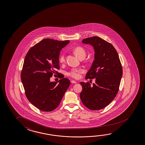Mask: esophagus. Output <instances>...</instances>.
Masks as SVG:
<instances>
[{
  "label": "esophagus",
  "instance_id": "1",
  "mask_svg": "<svg viewBox=\"0 0 145 145\" xmlns=\"http://www.w3.org/2000/svg\"><path fill=\"white\" fill-rule=\"evenodd\" d=\"M71 83H74V84H76V83H77V82H76V81L75 80H71Z\"/></svg>",
  "mask_w": 145,
  "mask_h": 145
}]
</instances>
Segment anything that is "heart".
Returning <instances> with one entry per match:
<instances>
[{
  "mask_svg": "<svg viewBox=\"0 0 145 145\" xmlns=\"http://www.w3.org/2000/svg\"><path fill=\"white\" fill-rule=\"evenodd\" d=\"M73 52L77 57L79 59H84L86 55V50L83 47L79 46L74 48ZM59 61L61 64H64L66 62V57L64 52H62L59 55ZM85 72V70L82 68H72L67 72V75L74 79H79L80 77L82 74Z\"/></svg>",
  "mask_w": 145,
  "mask_h": 145,
  "instance_id": "heart-1",
  "label": "heart"
}]
</instances>
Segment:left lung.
Here are the masks:
<instances>
[{
    "instance_id": "left-lung-1",
    "label": "left lung",
    "mask_w": 145,
    "mask_h": 145,
    "mask_svg": "<svg viewBox=\"0 0 145 145\" xmlns=\"http://www.w3.org/2000/svg\"><path fill=\"white\" fill-rule=\"evenodd\" d=\"M82 42L93 45L95 59L86 76L95 78L91 85L81 82L80 97L83 104L91 110L102 109L114 100L118 92L122 67L116 50L110 43L97 36L83 39Z\"/></svg>"
}]
</instances>
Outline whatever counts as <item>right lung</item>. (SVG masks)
I'll list each match as a JSON object with an SVG mask.
<instances>
[{"label": "right lung", "mask_w": 145, "mask_h": 145, "mask_svg": "<svg viewBox=\"0 0 145 145\" xmlns=\"http://www.w3.org/2000/svg\"><path fill=\"white\" fill-rule=\"evenodd\" d=\"M69 42L46 38L26 55L21 74L25 93L29 101L42 111L56 109L70 84L66 78L58 83L50 81L54 74H61L56 71L59 69V52Z\"/></svg>", "instance_id": "add662e5"}]
</instances>
